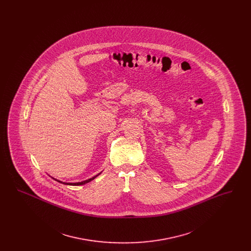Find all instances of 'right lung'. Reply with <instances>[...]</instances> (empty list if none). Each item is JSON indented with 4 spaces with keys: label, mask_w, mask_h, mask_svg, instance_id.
Returning a JSON list of instances; mask_svg holds the SVG:
<instances>
[{
    "label": "right lung",
    "mask_w": 251,
    "mask_h": 251,
    "mask_svg": "<svg viewBox=\"0 0 251 251\" xmlns=\"http://www.w3.org/2000/svg\"><path fill=\"white\" fill-rule=\"evenodd\" d=\"M101 173V172H100ZM100 173H99L98 175H96L94 177H92V178H90V179H85V180H83V181H80V182H64V181H61V180H58V179H54L55 180H57V181H59L61 183H63V184H67V185H83V184H85V183H87V182H89V181H91V180H93V179L97 178Z\"/></svg>",
    "instance_id": "1"
}]
</instances>
